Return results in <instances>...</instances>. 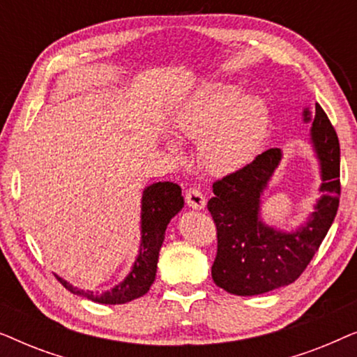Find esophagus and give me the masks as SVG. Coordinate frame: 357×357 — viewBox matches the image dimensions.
<instances>
[{"label":"esophagus","instance_id":"34e87169","mask_svg":"<svg viewBox=\"0 0 357 357\" xmlns=\"http://www.w3.org/2000/svg\"><path fill=\"white\" fill-rule=\"evenodd\" d=\"M185 202H187L188 206L193 209H203L206 206V198H204V195L199 192L198 188L187 190V193H185Z\"/></svg>","mask_w":357,"mask_h":357}]
</instances>
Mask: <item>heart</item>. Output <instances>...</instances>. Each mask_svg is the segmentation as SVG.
Here are the masks:
<instances>
[{
	"label": "heart",
	"instance_id": "obj_1",
	"mask_svg": "<svg viewBox=\"0 0 357 357\" xmlns=\"http://www.w3.org/2000/svg\"><path fill=\"white\" fill-rule=\"evenodd\" d=\"M271 112L261 96H243L242 87L209 82L187 97L172 115L180 139L198 141V159L213 175H231L253 162L270 133ZM180 155V148L167 141Z\"/></svg>",
	"mask_w": 357,
	"mask_h": 357
}]
</instances>
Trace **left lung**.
<instances>
[{
  "instance_id": "8db88e82",
  "label": "left lung",
  "mask_w": 357,
  "mask_h": 357,
  "mask_svg": "<svg viewBox=\"0 0 357 357\" xmlns=\"http://www.w3.org/2000/svg\"><path fill=\"white\" fill-rule=\"evenodd\" d=\"M310 141L320 164L321 197L314 213L292 232L266 226L260 218L261 195L281 162V149L271 148L252 164L213 183L208 202L218 231V253L211 266L214 282L236 296H257L294 282L319 250L335 221L340 204V141L319 104Z\"/></svg>"
}]
</instances>
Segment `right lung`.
I'll use <instances>...</instances> for the list:
<instances>
[{
	"label": "right lung",
	"mask_w": 357,
	"mask_h": 357,
	"mask_svg": "<svg viewBox=\"0 0 357 357\" xmlns=\"http://www.w3.org/2000/svg\"><path fill=\"white\" fill-rule=\"evenodd\" d=\"M183 208L182 188L174 182H158L144 188L141 198V243L135 265L123 281L110 291L92 292L77 289L56 276V280L73 294L86 297L97 304H125L144 296L155 280L159 250L162 247L165 229L175 214Z\"/></svg>",
	"instance_id": "add662e5"
}]
</instances>
